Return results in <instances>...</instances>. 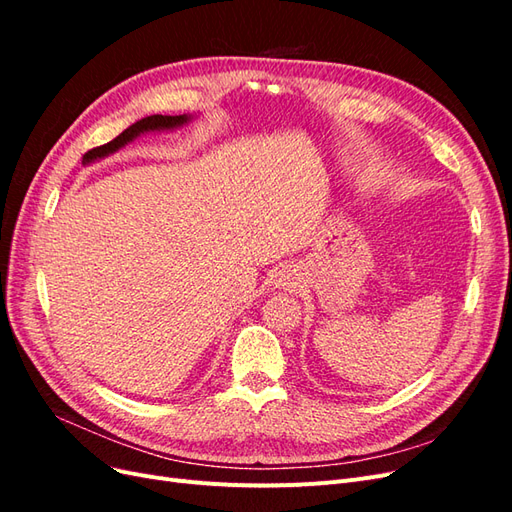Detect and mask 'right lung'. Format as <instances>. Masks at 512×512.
<instances>
[{"label": "right lung", "instance_id": "add662e5", "mask_svg": "<svg viewBox=\"0 0 512 512\" xmlns=\"http://www.w3.org/2000/svg\"><path fill=\"white\" fill-rule=\"evenodd\" d=\"M185 121H188V115H175V117H173V115H151V117H145V119H141V121L132 123V126H130L128 130H123L117 138H113L111 143L89 149V151L85 153V156H83V162L87 164V162H91V160H98V158H102V156H108V153H113V151H117L119 147L130 143L132 138H136L138 134L149 132V130L177 128V126H181V123H185Z\"/></svg>", "mask_w": 512, "mask_h": 512}]
</instances>
